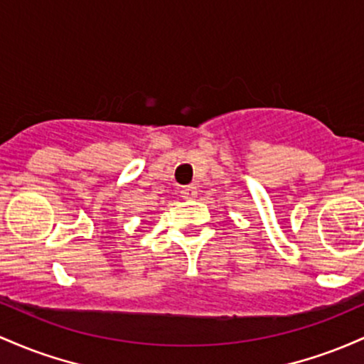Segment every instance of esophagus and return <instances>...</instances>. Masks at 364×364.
<instances>
[{
	"label": "esophagus",
	"mask_w": 364,
	"mask_h": 364,
	"mask_svg": "<svg viewBox=\"0 0 364 364\" xmlns=\"http://www.w3.org/2000/svg\"><path fill=\"white\" fill-rule=\"evenodd\" d=\"M181 194L183 199H194L196 196H198V189H196V186H186L182 187Z\"/></svg>",
	"instance_id": "esophagus-1"
}]
</instances>
